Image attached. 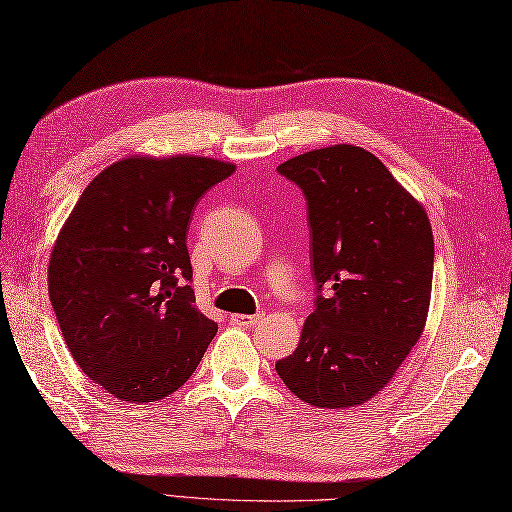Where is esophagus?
I'll return each mask as SVG.
<instances>
[{
	"instance_id": "1",
	"label": "esophagus",
	"mask_w": 512,
	"mask_h": 512,
	"mask_svg": "<svg viewBox=\"0 0 512 512\" xmlns=\"http://www.w3.org/2000/svg\"><path fill=\"white\" fill-rule=\"evenodd\" d=\"M230 320L237 324V327H254V324H258L260 320H262V314H252V316H247V314H235V316H230Z\"/></svg>"
}]
</instances>
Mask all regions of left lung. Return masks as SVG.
<instances>
[{"label": "left lung", "instance_id": "8db88e82", "mask_svg": "<svg viewBox=\"0 0 512 512\" xmlns=\"http://www.w3.org/2000/svg\"><path fill=\"white\" fill-rule=\"evenodd\" d=\"M307 200L316 309L275 363L309 406L352 408L382 391L427 320L433 235L425 209L374 153L333 145L277 166Z\"/></svg>", "mask_w": 512, "mask_h": 512}]
</instances>
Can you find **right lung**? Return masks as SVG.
I'll return each instance as SVG.
<instances>
[{
  "label": "right lung",
  "mask_w": 512,
  "mask_h": 512,
  "mask_svg": "<svg viewBox=\"0 0 512 512\" xmlns=\"http://www.w3.org/2000/svg\"><path fill=\"white\" fill-rule=\"evenodd\" d=\"M235 173L211 158H123L61 228L49 294L74 361L104 391L147 404L188 382L218 333L198 312L188 228L198 198Z\"/></svg>",
  "instance_id": "obj_1"
}]
</instances>
